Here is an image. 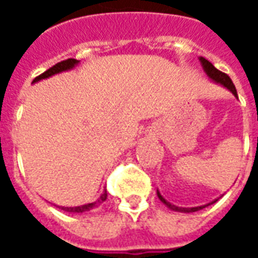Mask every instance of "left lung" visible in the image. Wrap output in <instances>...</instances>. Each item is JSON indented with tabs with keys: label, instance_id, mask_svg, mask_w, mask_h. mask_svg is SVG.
I'll return each mask as SVG.
<instances>
[{
	"label": "left lung",
	"instance_id": "1",
	"mask_svg": "<svg viewBox=\"0 0 258 258\" xmlns=\"http://www.w3.org/2000/svg\"><path fill=\"white\" fill-rule=\"evenodd\" d=\"M199 62L200 64H202V68H203V70H205L206 76L209 77V79L213 81V83H216V84L221 85V87H224V88H227L231 94H232L236 99H238V92H236V88H235V85H233L232 80L228 77L227 74L222 73V72H220L218 69H216L213 64L207 60V59H205L203 56H199ZM157 196H159V199L162 200V203H164V205L167 206L170 210H174V211H178V213H194V211H198V210H202V209H205V207H207V206L213 205V203H216L217 200L218 199H214L213 202H210V203H207V205H203V206H196V207H178V206L173 205V203H170V202H167V200L164 199L162 196V194L157 190Z\"/></svg>",
	"mask_w": 258,
	"mask_h": 258
}]
</instances>
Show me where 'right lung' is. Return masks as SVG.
Instances as JSON below:
<instances>
[{
	"instance_id": "obj_1",
	"label": "right lung",
	"mask_w": 258,
	"mask_h": 258,
	"mask_svg": "<svg viewBox=\"0 0 258 258\" xmlns=\"http://www.w3.org/2000/svg\"><path fill=\"white\" fill-rule=\"evenodd\" d=\"M80 63V60L77 59H66L63 62H59L56 63L55 66L52 68H49L47 72H44L42 74H40L38 77L33 80V84H36L38 81H41V80H45V79H49V77H52L55 74H59V73H63V72H69V70H72L74 69L77 64ZM107 199V192L106 189L103 190L101 194V196L95 200V202H92V203H87V205H83V206H76V207H63V206H58L60 210L63 211H69V213H85V211H91L96 209V207H99V206Z\"/></svg>"
}]
</instances>
